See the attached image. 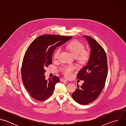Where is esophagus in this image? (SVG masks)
Wrapping results in <instances>:
<instances>
[{"label":"esophagus","instance_id":"1","mask_svg":"<svg viewBox=\"0 0 126 126\" xmlns=\"http://www.w3.org/2000/svg\"><path fill=\"white\" fill-rule=\"evenodd\" d=\"M60 81H61V82H67V80L66 79H65L63 78L60 79Z\"/></svg>","mask_w":126,"mask_h":126}]
</instances>
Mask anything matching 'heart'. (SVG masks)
<instances>
[{"mask_svg":"<svg viewBox=\"0 0 126 126\" xmlns=\"http://www.w3.org/2000/svg\"><path fill=\"white\" fill-rule=\"evenodd\" d=\"M66 48L68 49L73 55V56L77 58L80 54L79 58L81 61L85 60L87 57V52L84 51V46L78 41H74L69 43L67 46ZM61 49L58 48L56 50L54 54V59H58L61 53ZM75 70V67L72 65L65 66L62 69V72L63 75L66 77H70L72 73Z\"/></svg>","mask_w":126,"mask_h":126,"instance_id":"1","label":"heart"}]
</instances>
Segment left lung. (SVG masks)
<instances>
[{"instance_id": "left-lung-1", "label": "left lung", "mask_w": 126, "mask_h": 126, "mask_svg": "<svg viewBox=\"0 0 126 126\" xmlns=\"http://www.w3.org/2000/svg\"><path fill=\"white\" fill-rule=\"evenodd\" d=\"M83 37L90 46V58L77 75V79L84 80V83L78 87L72 96L77 103L85 105L95 100L101 93L108 74V65L107 55L100 45L90 36Z\"/></svg>"}]
</instances>
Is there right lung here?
<instances>
[{"label": "right lung", "mask_w": 126, "mask_h": 126, "mask_svg": "<svg viewBox=\"0 0 126 126\" xmlns=\"http://www.w3.org/2000/svg\"><path fill=\"white\" fill-rule=\"evenodd\" d=\"M72 38L43 35L35 39L28 47L23 60L21 76L25 87L32 98L44 101L52 95L55 85L60 79L54 76L46 79L45 68L52 63L54 50Z\"/></svg>", "instance_id": "right-lung-1"}]
</instances>
